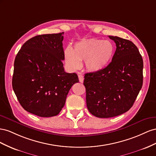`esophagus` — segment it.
Instances as JSON below:
<instances>
[{"mask_svg":"<svg viewBox=\"0 0 156 156\" xmlns=\"http://www.w3.org/2000/svg\"><path fill=\"white\" fill-rule=\"evenodd\" d=\"M78 78H79V81L80 82L82 83L83 82V76L82 74H79L78 75Z\"/></svg>","mask_w":156,"mask_h":156,"instance_id":"34e87169","label":"esophagus"}]
</instances>
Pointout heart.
<instances>
[{
	"mask_svg": "<svg viewBox=\"0 0 156 156\" xmlns=\"http://www.w3.org/2000/svg\"><path fill=\"white\" fill-rule=\"evenodd\" d=\"M114 46L108 41L88 39L75 44L74 50L67 47L65 59L71 69H78L81 62H85L86 68L91 73H98L105 69L114 54Z\"/></svg>",
	"mask_w": 156,
	"mask_h": 156,
	"instance_id": "b5f03b06",
	"label": "heart"
}]
</instances>
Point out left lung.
Wrapping results in <instances>:
<instances>
[{
    "label": "left lung",
    "mask_w": 156,
    "mask_h": 156,
    "mask_svg": "<svg viewBox=\"0 0 156 156\" xmlns=\"http://www.w3.org/2000/svg\"><path fill=\"white\" fill-rule=\"evenodd\" d=\"M116 50L112 61L103 70L85 74L88 110L101 118H112L129 110L143 83V60L131 41L108 36Z\"/></svg>",
    "instance_id": "1"
}]
</instances>
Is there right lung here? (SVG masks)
<instances>
[{"mask_svg": "<svg viewBox=\"0 0 156 156\" xmlns=\"http://www.w3.org/2000/svg\"><path fill=\"white\" fill-rule=\"evenodd\" d=\"M63 32L38 35L27 41L14 61L12 87L26 111L40 117L58 114L73 84L76 73L64 70Z\"/></svg>", "mask_w": 156, "mask_h": 156, "instance_id": "right-lung-1", "label": "right lung"}]
</instances>
